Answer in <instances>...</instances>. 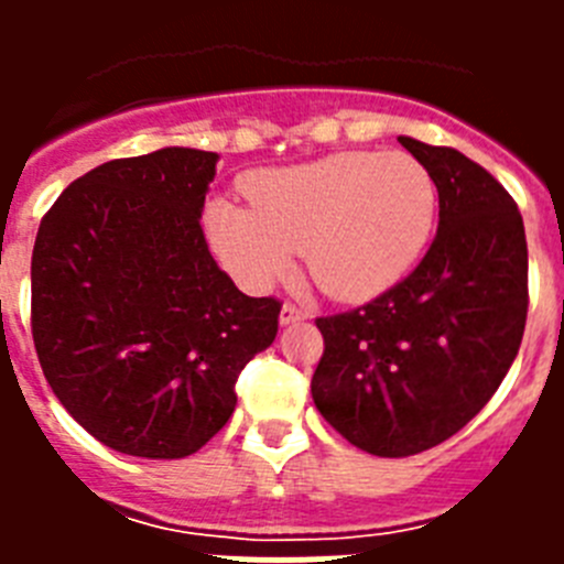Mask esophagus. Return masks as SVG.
<instances>
[{"instance_id":"esophagus-1","label":"esophagus","mask_w":564,"mask_h":564,"mask_svg":"<svg viewBox=\"0 0 564 564\" xmlns=\"http://www.w3.org/2000/svg\"><path fill=\"white\" fill-rule=\"evenodd\" d=\"M307 313L302 311V307H296V305H291V302H285V305H282V311H279V325L285 327V325H293V322H302V318H305Z\"/></svg>"}]
</instances>
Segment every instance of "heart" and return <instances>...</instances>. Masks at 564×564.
<instances>
[{"mask_svg":"<svg viewBox=\"0 0 564 564\" xmlns=\"http://www.w3.org/2000/svg\"><path fill=\"white\" fill-rule=\"evenodd\" d=\"M251 206L217 197L203 212L208 246L251 293L285 276L302 251L327 296L361 302L392 288L435 226L432 174L406 152H336L246 181Z\"/></svg>","mask_w":564,"mask_h":564,"instance_id":"b5f03b06","label":"heart"}]
</instances>
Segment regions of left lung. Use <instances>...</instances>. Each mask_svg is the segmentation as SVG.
Wrapping results in <instances>:
<instances>
[{
  "label": "left lung",
  "instance_id": "left-lung-1",
  "mask_svg": "<svg viewBox=\"0 0 564 564\" xmlns=\"http://www.w3.org/2000/svg\"><path fill=\"white\" fill-rule=\"evenodd\" d=\"M437 186L421 265L350 313L316 318V410L378 457H410L460 432L495 395L528 313L525 226L506 188L466 154L401 134Z\"/></svg>",
  "mask_w": 564,
  "mask_h": 564
}]
</instances>
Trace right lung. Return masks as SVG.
Listing matches in <instances>:
<instances>
[{"label":"right lung","instance_id":"obj_1","mask_svg":"<svg viewBox=\"0 0 564 564\" xmlns=\"http://www.w3.org/2000/svg\"><path fill=\"white\" fill-rule=\"evenodd\" d=\"M217 152L101 163L44 214L30 322L53 395L109 449L181 460L237 406L239 370L276 338L279 302L237 291L203 237Z\"/></svg>","mask_w":564,"mask_h":564}]
</instances>
